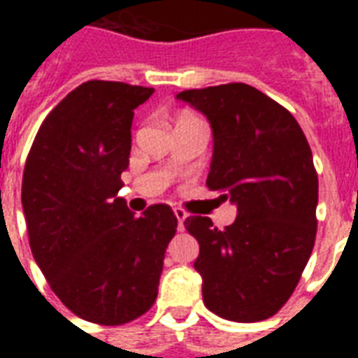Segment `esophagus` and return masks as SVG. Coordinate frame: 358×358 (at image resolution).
Instances as JSON below:
<instances>
[{
  "mask_svg": "<svg viewBox=\"0 0 358 358\" xmlns=\"http://www.w3.org/2000/svg\"><path fill=\"white\" fill-rule=\"evenodd\" d=\"M174 217L178 220V230L182 232L184 230V220L187 218V213L184 209H174Z\"/></svg>",
  "mask_w": 358,
  "mask_h": 358,
  "instance_id": "obj_1",
  "label": "esophagus"
}]
</instances>
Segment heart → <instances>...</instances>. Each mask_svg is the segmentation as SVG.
Instances as JSON below:
<instances>
[{"label":"heart","mask_w":358,"mask_h":358,"mask_svg":"<svg viewBox=\"0 0 358 358\" xmlns=\"http://www.w3.org/2000/svg\"><path fill=\"white\" fill-rule=\"evenodd\" d=\"M182 118H192V117H182Z\"/></svg>","instance_id":"heart-1"}]
</instances>
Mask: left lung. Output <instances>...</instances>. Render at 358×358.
Returning <instances> with one entry per match:
<instances>
[{
    "mask_svg": "<svg viewBox=\"0 0 358 358\" xmlns=\"http://www.w3.org/2000/svg\"><path fill=\"white\" fill-rule=\"evenodd\" d=\"M176 99L209 120L207 186L238 209L222 230L201 215L184 220L199 243L203 303L226 320H264L289 299L315 248L318 176L308 141L289 110L241 82Z\"/></svg>",
    "mask_w": 358,
    "mask_h": 358,
    "instance_id": "obj_1",
    "label": "left lung"
}]
</instances>
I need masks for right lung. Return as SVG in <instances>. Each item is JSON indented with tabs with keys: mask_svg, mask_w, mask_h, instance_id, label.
I'll list each match as a JSON object with an SVG mask.
<instances>
[{
	"mask_svg": "<svg viewBox=\"0 0 358 358\" xmlns=\"http://www.w3.org/2000/svg\"><path fill=\"white\" fill-rule=\"evenodd\" d=\"M155 90L90 80L45 117L22 174L30 249L51 289L84 320L118 326L155 303L176 234L169 205L136 217L117 197L134 109Z\"/></svg>",
	"mask_w": 358,
	"mask_h": 358,
	"instance_id": "right-lung-1",
	"label": "right lung"
}]
</instances>
